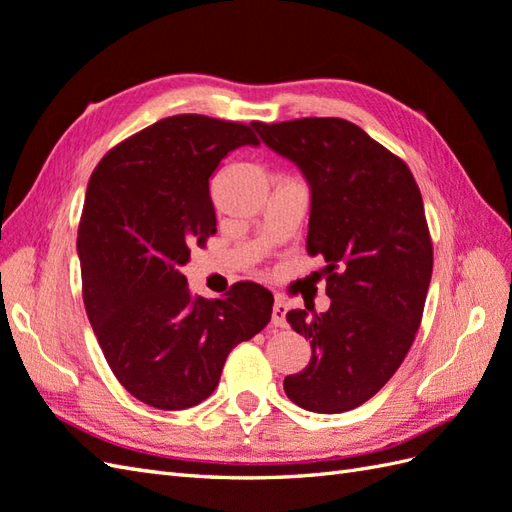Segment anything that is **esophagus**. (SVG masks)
<instances>
[{"mask_svg":"<svg viewBox=\"0 0 512 512\" xmlns=\"http://www.w3.org/2000/svg\"><path fill=\"white\" fill-rule=\"evenodd\" d=\"M285 314H288V305H285V301L277 299L275 305H272V325H275V327L288 325V323H285Z\"/></svg>","mask_w":512,"mask_h":512,"instance_id":"esophagus-1","label":"esophagus"}]
</instances>
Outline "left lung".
I'll use <instances>...</instances> for the list:
<instances>
[{"instance_id": "left-lung-1", "label": "left lung", "mask_w": 512, "mask_h": 512, "mask_svg": "<svg viewBox=\"0 0 512 512\" xmlns=\"http://www.w3.org/2000/svg\"><path fill=\"white\" fill-rule=\"evenodd\" d=\"M253 126L310 183L307 253L327 261L329 310L285 316L312 358L283 390L310 412L353 410L395 375L421 325L434 253L419 185L397 154L340 117Z\"/></svg>"}]
</instances>
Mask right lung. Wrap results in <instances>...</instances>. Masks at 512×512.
<instances>
[{
	"mask_svg": "<svg viewBox=\"0 0 512 512\" xmlns=\"http://www.w3.org/2000/svg\"><path fill=\"white\" fill-rule=\"evenodd\" d=\"M253 128L172 115L104 154L78 227L82 299L106 362L130 395L159 410L198 406L233 347L270 323L272 294L240 281L222 299L187 288L189 248L216 233L209 178Z\"/></svg>",
	"mask_w": 512,
	"mask_h": 512,
	"instance_id": "obj_1",
	"label": "right lung"
}]
</instances>
